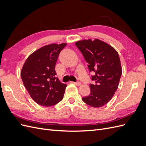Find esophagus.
<instances>
[{
  "instance_id": "esophagus-1",
  "label": "esophagus",
  "mask_w": 146,
  "mask_h": 146,
  "mask_svg": "<svg viewBox=\"0 0 146 146\" xmlns=\"http://www.w3.org/2000/svg\"><path fill=\"white\" fill-rule=\"evenodd\" d=\"M74 83V82H73ZM75 85H77V86H80L82 84H81V83L80 82H76V83H74Z\"/></svg>"
}]
</instances>
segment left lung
Returning a JSON list of instances; mask_svg holds the SVG:
<instances>
[{"label": "left lung", "mask_w": 146, "mask_h": 146, "mask_svg": "<svg viewBox=\"0 0 146 146\" xmlns=\"http://www.w3.org/2000/svg\"><path fill=\"white\" fill-rule=\"evenodd\" d=\"M88 64L94 85H90L91 92L83 98L87 105L94 108L103 107L112 99L116 91L122 72L117 52L108 43L99 39H83L76 42Z\"/></svg>", "instance_id": "obj_1"}]
</instances>
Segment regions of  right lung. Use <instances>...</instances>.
Returning a JSON list of instances; mask_svg holds the SVG:
<instances>
[{
	"label": "right lung",
	"instance_id": "obj_1",
	"mask_svg": "<svg viewBox=\"0 0 146 146\" xmlns=\"http://www.w3.org/2000/svg\"><path fill=\"white\" fill-rule=\"evenodd\" d=\"M66 44L54 43L42 46L30 54L23 66L22 80L38 105L51 107L63 99L67 85L55 77V68L60 52Z\"/></svg>",
	"mask_w": 146,
	"mask_h": 146
}]
</instances>
